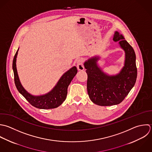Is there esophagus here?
Returning a JSON list of instances; mask_svg holds the SVG:
<instances>
[{
    "mask_svg": "<svg viewBox=\"0 0 152 152\" xmlns=\"http://www.w3.org/2000/svg\"><path fill=\"white\" fill-rule=\"evenodd\" d=\"M77 68L78 70H84V65L82 59H79L77 61Z\"/></svg>",
    "mask_w": 152,
    "mask_h": 152,
    "instance_id": "34e87169",
    "label": "esophagus"
}]
</instances>
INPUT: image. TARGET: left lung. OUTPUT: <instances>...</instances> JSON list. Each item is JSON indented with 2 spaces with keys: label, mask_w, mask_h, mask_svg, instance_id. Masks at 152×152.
Instances as JSON below:
<instances>
[{
  "label": "left lung",
  "mask_w": 152,
  "mask_h": 152,
  "mask_svg": "<svg viewBox=\"0 0 152 152\" xmlns=\"http://www.w3.org/2000/svg\"><path fill=\"white\" fill-rule=\"evenodd\" d=\"M113 39L118 41L126 52L124 67L118 75L110 76L104 73L97 66L98 57L91 58L84 63L88 75L89 97L94 104L100 106H111L121 103L134 86L137 79L134 49L118 32H115Z\"/></svg>",
  "instance_id": "1"
}]
</instances>
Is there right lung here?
<instances>
[{"label":"right lung","mask_w":152,"mask_h":152,"mask_svg":"<svg viewBox=\"0 0 152 152\" xmlns=\"http://www.w3.org/2000/svg\"><path fill=\"white\" fill-rule=\"evenodd\" d=\"M16 52L12 63V68L14 73V81L15 86L23 96L33 107L39 109H52L59 107L66 99L67 94V88L73 77L76 75L77 68L74 66L66 73H65L58 82L57 85L53 89L46 95L34 96L28 94L21 85L16 67V60L18 54Z\"/></svg>","instance_id":"right-lung-1"}]
</instances>
